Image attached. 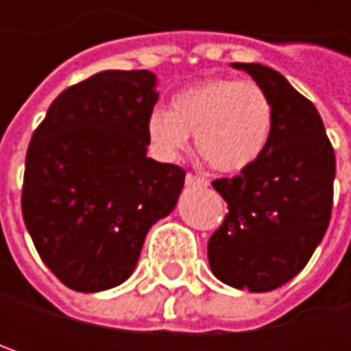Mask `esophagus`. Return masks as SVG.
<instances>
[{
  "label": "esophagus",
  "mask_w": 351,
  "mask_h": 351,
  "mask_svg": "<svg viewBox=\"0 0 351 351\" xmlns=\"http://www.w3.org/2000/svg\"><path fill=\"white\" fill-rule=\"evenodd\" d=\"M184 182H186V186H207V178H203V176L186 175Z\"/></svg>",
  "instance_id": "1"
}]
</instances>
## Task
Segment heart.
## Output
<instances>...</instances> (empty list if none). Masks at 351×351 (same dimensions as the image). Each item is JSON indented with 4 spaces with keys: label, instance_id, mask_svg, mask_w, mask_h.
<instances>
[{
    "label": "heart",
    "instance_id": "1",
    "mask_svg": "<svg viewBox=\"0 0 351 351\" xmlns=\"http://www.w3.org/2000/svg\"><path fill=\"white\" fill-rule=\"evenodd\" d=\"M274 106L254 81L209 79L178 91L169 109L152 111L148 136L167 160L189 146L195 134L199 156L219 173L250 169L268 148Z\"/></svg>",
    "mask_w": 351,
    "mask_h": 351
}]
</instances>
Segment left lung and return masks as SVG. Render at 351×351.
Wrapping results in <instances>:
<instances>
[{
    "instance_id": "left-lung-1",
    "label": "left lung",
    "mask_w": 351,
    "mask_h": 351,
    "mask_svg": "<svg viewBox=\"0 0 351 351\" xmlns=\"http://www.w3.org/2000/svg\"><path fill=\"white\" fill-rule=\"evenodd\" d=\"M245 71L274 106L266 152L234 178L213 180L230 213L211 236V272L226 285L266 293L297 276L323 240L333 205L335 154L315 106L280 73L258 62Z\"/></svg>"
}]
</instances>
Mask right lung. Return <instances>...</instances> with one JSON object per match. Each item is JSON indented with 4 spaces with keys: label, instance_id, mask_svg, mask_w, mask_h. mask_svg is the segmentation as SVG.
<instances>
[{
    "label": "right lung",
    "instance_id": "1",
    "mask_svg": "<svg viewBox=\"0 0 351 351\" xmlns=\"http://www.w3.org/2000/svg\"><path fill=\"white\" fill-rule=\"evenodd\" d=\"M150 71H104L48 107L26 154L22 213L42 262L73 291L134 272L148 230L176 207L184 171L146 156Z\"/></svg>",
    "mask_w": 351,
    "mask_h": 351
}]
</instances>
